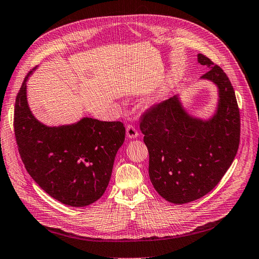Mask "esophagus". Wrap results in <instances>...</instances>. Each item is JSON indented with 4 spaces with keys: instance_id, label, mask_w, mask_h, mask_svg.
Returning <instances> with one entry per match:
<instances>
[{
    "instance_id": "1",
    "label": "esophagus",
    "mask_w": 259,
    "mask_h": 259,
    "mask_svg": "<svg viewBox=\"0 0 259 259\" xmlns=\"http://www.w3.org/2000/svg\"><path fill=\"white\" fill-rule=\"evenodd\" d=\"M126 135H127V137L131 138V139L132 138H136L138 136V131H137L136 127H135V125L128 124L126 126Z\"/></svg>"
}]
</instances>
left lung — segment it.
Segmentation results:
<instances>
[{
	"label": "left lung",
	"mask_w": 259,
	"mask_h": 259,
	"mask_svg": "<svg viewBox=\"0 0 259 259\" xmlns=\"http://www.w3.org/2000/svg\"><path fill=\"white\" fill-rule=\"evenodd\" d=\"M198 62L210 68L201 79L218 86L214 117L192 118L174 96L147 109L140 121L150 179L160 196L176 204L211 192L231 166L240 141L239 108L230 79L204 55H198Z\"/></svg>",
	"instance_id": "8db88e82"
}]
</instances>
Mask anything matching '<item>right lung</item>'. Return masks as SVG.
<instances>
[{
  "instance_id": "obj_1",
  "label": "right lung",
  "mask_w": 259,
  "mask_h": 259,
  "mask_svg": "<svg viewBox=\"0 0 259 259\" xmlns=\"http://www.w3.org/2000/svg\"><path fill=\"white\" fill-rule=\"evenodd\" d=\"M17 95L14 127L22 161L31 178L63 204L86 206L104 194L119 147L125 138L120 121L83 118L76 124L49 127L28 107L26 81Z\"/></svg>"
}]
</instances>
